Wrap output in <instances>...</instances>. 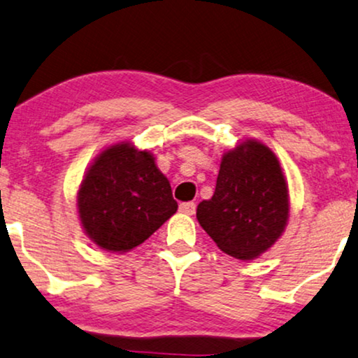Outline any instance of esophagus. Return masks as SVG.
I'll return each mask as SVG.
<instances>
[{
	"label": "esophagus",
	"mask_w": 358,
	"mask_h": 358,
	"mask_svg": "<svg viewBox=\"0 0 358 358\" xmlns=\"http://www.w3.org/2000/svg\"><path fill=\"white\" fill-rule=\"evenodd\" d=\"M194 210H196V205H194L193 201L180 203V211L185 213V215H193Z\"/></svg>",
	"instance_id": "1"
}]
</instances>
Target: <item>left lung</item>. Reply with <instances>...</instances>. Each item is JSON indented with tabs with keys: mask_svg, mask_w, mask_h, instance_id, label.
<instances>
[{
	"mask_svg": "<svg viewBox=\"0 0 358 358\" xmlns=\"http://www.w3.org/2000/svg\"><path fill=\"white\" fill-rule=\"evenodd\" d=\"M201 228L236 259H255L278 241L287 224L289 192L278 157L246 140L221 158L215 193L196 208Z\"/></svg>",
	"mask_w": 358,
	"mask_h": 358,
	"instance_id": "left-lung-1",
	"label": "left lung"
}]
</instances>
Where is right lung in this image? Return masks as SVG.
<instances>
[{"mask_svg": "<svg viewBox=\"0 0 358 358\" xmlns=\"http://www.w3.org/2000/svg\"><path fill=\"white\" fill-rule=\"evenodd\" d=\"M78 210L85 234L99 248L127 252L175 215L178 203L155 157L122 142L90 165L78 193Z\"/></svg>", "mask_w": 358, "mask_h": 358, "instance_id": "1", "label": "right lung"}]
</instances>
